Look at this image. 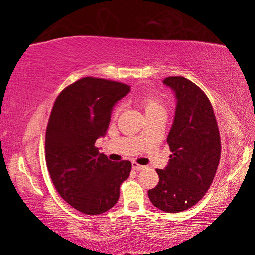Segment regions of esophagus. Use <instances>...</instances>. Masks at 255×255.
<instances>
[{"label": "esophagus", "instance_id": "34e87169", "mask_svg": "<svg viewBox=\"0 0 255 255\" xmlns=\"http://www.w3.org/2000/svg\"><path fill=\"white\" fill-rule=\"evenodd\" d=\"M131 165H132V169L136 170V171H140V170H144L145 169V166L139 165V164L136 163V162H132Z\"/></svg>", "mask_w": 255, "mask_h": 255}]
</instances>
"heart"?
Returning a JSON list of instances; mask_svg holds the SVG:
<instances>
[{
	"instance_id": "b5f03b06",
	"label": "heart",
	"mask_w": 255,
	"mask_h": 255,
	"mask_svg": "<svg viewBox=\"0 0 255 255\" xmlns=\"http://www.w3.org/2000/svg\"><path fill=\"white\" fill-rule=\"evenodd\" d=\"M136 102L143 108L145 114L147 115V117L158 114V112H165V107H164L163 101L158 97L154 96V94H141V96L136 98ZM120 111H122V105L116 106L114 110V116H117Z\"/></svg>"
}]
</instances>
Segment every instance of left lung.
<instances>
[{
	"label": "left lung",
	"mask_w": 255,
	"mask_h": 255,
	"mask_svg": "<svg viewBox=\"0 0 255 255\" xmlns=\"http://www.w3.org/2000/svg\"><path fill=\"white\" fill-rule=\"evenodd\" d=\"M164 84L174 90L176 109L167 136L169 165L156 169L159 181L148 198L165 213L195 206L213 183L221 159V135L213 106L206 93L188 79L169 76Z\"/></svg>",
	"instance_id": "left-lung-1"
}]
</instances>
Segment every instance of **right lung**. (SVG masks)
Here are the masks:
<instances>
[{
  "instance_id": "right-lung-1",
  "label": "right lung",
  "mask_w": 255,
  "mask_h": 255,
  "mask_svg": "<svg viewBox=\"0 0 255 255\" xmlns=\"http://www.w3.org/2000/svg\"><path fill=\"white\" fill-rule=\"evenodd\" d=\"M130 86L83 77L56 98L46 129V164L60 197L86 215H100L119 199L120 185L131 171L129 161L111 162L96 147L105 136L115 103Z\"/></svg>"
}]
</instances>
